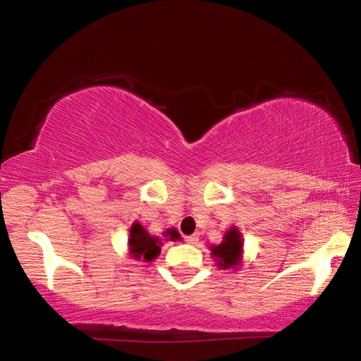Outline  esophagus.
<instances>
[{
  "label": "esophagus",
  "mask_w": 361,
  "mask_h": 361,
  "mask_svg": "<svg viewBox=\"0 0 361 361\" xmlns=\"http://www.w3.org/2000/svg\"><path fill=\"white\" fill-rule=\"evenodd\" d=\"M197 240H199L197 235H188V236H185V241H186V243H190V245H196Z\"/></svg>",
  "instance_id": "esophagus-1"
}]
</instances>
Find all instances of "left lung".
Masks as SVG:
<instances>
[{
  "instance_id": "left-lung-1",
  "label": "left lung",
  "mask_w": 361,
  "mask_h": 361,
  "mask_svg": "<svg viewBox=\"0 0 361 361\" xmlns=\"http://www.w3.org/2000/svg\"><path fill=\"white\" fill-rule=\"evenodd\" d=\"M212 257L217 261L219 267L235 269L241 264V255H243V240L236 227H232L224 235L220 245H212Z\"/></svg>"
}]
</instances>
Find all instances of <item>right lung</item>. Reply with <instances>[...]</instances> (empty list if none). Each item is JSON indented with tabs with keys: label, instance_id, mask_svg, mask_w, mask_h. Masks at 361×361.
Listing matches in <instances>:
<instances>
[{
	"label": "right lung",
	"instance_id": "add662e5",
	"mask_svg": "<svg viewBox=\"0 0 361 361\" xmlns=\"http://www.w3.org/2000/svg\"><path fill=\"white\" fill-rule=\"evenodd\" d=\"M170 240L178 238V232L176 230H169ZM128 246H129V256L136 261H146L150 262L160 255V246H162V240L159 236H152L146 228L139 222H134L129 228L128 236Z\"/></svg>",
	"mask_w": 361,
	"mask_h": 361
}]
</instances>
